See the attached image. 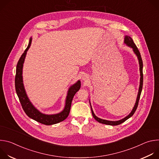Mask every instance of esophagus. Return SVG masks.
<instances>
[{
	"mask_svg": "<svg viewBox=\"0 0 159 159\" xmlns=\"http://www.w3.org/2000/svg\"><path fill=\"white\" fill-rule=\"evenodd\" d=\"M87 76L86 75H83V77H82V79L83 80H86L87 79Z\"/></svg>",
	"mask_w": 159,
	"mask_h": 159,
	"instance_id": "34e87169",
	"label": "esophagus"
}]
</instances>
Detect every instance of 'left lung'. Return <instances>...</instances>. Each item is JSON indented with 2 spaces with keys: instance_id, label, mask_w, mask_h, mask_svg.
Listing matches in <instances>:
<instances>
[{
  "instance_id": "obj_1",
  "label": "left lung",
  "mask_w": 159,
  "mask_h": 159,
  "mask_svg": "<svg viewBox=\"0 0 159 159\" xmlns=\"http://www.w3.org/2000/svg\"><path fill=\"white\" fill-rule=\"evenodd\" d=\"M124 43L125 44H126V45H128V47H131L134 53L136 54V55L137 56V58L139 59V65H140V87H139V93H138V96H137V101H136L135 104L134 106L133 109H132L131 112L129 113V114L126 116L125 118H124L123 119L119 120V121H107V120H102L101 118H99L98 117H97L93 112V110L92 109L91 105H90V108H91V111H92V114L93 116L94 117V118L98 121L99 123H102V124H105V125H111V126H116V125H120L121 123H123V122H125L126 120H127L128 118H129L130 117H131L133 114L134 113L135 111L137 110V108L138 107L139 105V102L140 100V95H141V93L142 90V87H143V61H142V59L141 57V55L138 49V48L136 46L134 43L133 42L132 38L129 36H125V41Z\"/></svg>"
}]
</instances>
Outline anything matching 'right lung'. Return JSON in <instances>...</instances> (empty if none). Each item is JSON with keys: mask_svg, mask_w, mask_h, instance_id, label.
Segmentation results:
<instances>
[{"mask_svg": "<svg viewBox=\"0 0 159 159\" xmlns=\"http://www.w3.org/2000/svg\"><path fill=\"white\" fill-rule=\"evenodd\" d=\"M32 41L30 38L28 46L20 57L16 66V74L15 77V87L17 95L22 109L26 114L30 118L45 125H52L60 123L65 120L69 115L72 99L74 95L80 88V81L78 80L75 84L72 85L68 90V93L65 101V106L63 110L55 115H45L39 112L31 102L26 90L25 89L23 81H22V67L27 51L30 48Z\"/></svg>", "mask_w": 159, "mask_h": 159, "instance_id": "add662e5", "label": "right lung"}]
</instances>
